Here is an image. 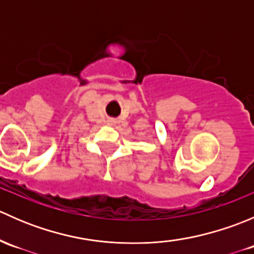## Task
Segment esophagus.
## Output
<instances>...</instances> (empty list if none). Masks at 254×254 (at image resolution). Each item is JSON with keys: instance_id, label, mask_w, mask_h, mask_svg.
Masks as SVG:
<instances>
[{"instance_id": "esophagus-1", "label": "esophagus", "mask_w": 254, "mask_h": 254, "mask_svg": "<svg viewBox=\"0 0 254 254\" xmlns=\"http://www.w3.org/2000/svg\"><path fill=\"white\" fill-rule=\"evenodd\" d=\"M108 123H109V124H111V125H113V124H115V122H114V120H108Z\"/></svg>"}]
</instances>
